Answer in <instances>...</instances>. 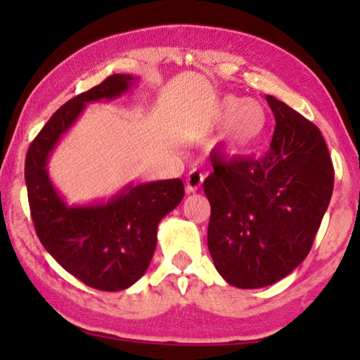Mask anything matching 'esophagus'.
Returning a JSON list of instances; mask_svg holds the SVG:
<instances>
[{"instance_id":"obj_1","label":"esophagus","mask_w":360,"mask_h":360,"mask_svg":"<svg viewBox=\"0 0 360 360\" xmlns=\"http://www.w3.org/2000/svg\"><path fill=\"white\" fill-rule=\"evenodd\" d=\"M203 174H201L200 170H190L188 175H186V185L185 188L188 193H195V191H198L201 188V184H203Z\"/></svg>"}]
</instances>
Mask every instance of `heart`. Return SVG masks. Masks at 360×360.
I'll list each match as a JSON object with an SVG mask.
<instances>
[{
    "label": "heart",
    "mask_w": 360,
    "mask_h": 360,
    "mask_svg": "<svg viewBox=\"0 0 360 360\" xmlns=\"http://www.w3.org/2000/svg\"><path fill=\"white\" fill-rule=\"evenodd\" d=\"M210 120L219 121L228 117L219 132L216 146L224 154L238 155L257 144L267 127V111L257 100H243L224 96L210 110Z\"/></svg>",
    "instance_id": "obj_1"
}]
</instances>
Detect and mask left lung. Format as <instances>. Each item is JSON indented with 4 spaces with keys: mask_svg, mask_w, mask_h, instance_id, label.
<instances>
[{
    "mask_svg": "<svg viewBox=\"0 0 360 360\" xmlns=\"http://www.w3.org/2000/svg\"><path fill=\"white\" fill-rule=\"evenodd\" d=\"M275 116L262 159L211 157L203 188L211 205L208 249L238 288L269 287L307 259L334 186L328 146L313 122L267 95Z\"/></svg>",
    "mask_w": 360,
    "mask_h": 360,
    "instance_id": "obj_1",
    "label": "left lung"
}]
</instances>
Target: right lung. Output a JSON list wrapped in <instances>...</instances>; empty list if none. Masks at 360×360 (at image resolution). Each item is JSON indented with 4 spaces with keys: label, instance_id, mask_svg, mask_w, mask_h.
<instances>
[{
    "label": "right lung",
    "instance_id": "add662e5",
    "mask_svg": "<svg viewBox=\"0 0 360 360\" xmlns=\"http://www.w3.org/2000/svg\"><path fill=\"white\" fill-rule=\"evenodd\" d=\"M137 80L116 73L72 98L53 112L26 155L24 176L39 240L67 272L103 292L129 288L146 274L157 228L184 198V184L180 179L129 184L108 201L68 206L52 185L47 162L88 103L115 100Z\"/></svg>",
    "mask_w": 360,
    "mask_h": 360
}]
</instances>
